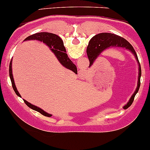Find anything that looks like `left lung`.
<instances>
[{"mask_svg": "<svg viewBox=\"0 0 150 150\" xmlns=\"http://www.w3.org/2000/svg\"><path fill=\"white\" fill-rule=\"evenodd\" d=\"M110 47H125L126 49H128L129 50L132 52L136 56V60L138 61V63L139 64V81H138V86L136 88V91L131 98L129 100L128 103L125 106L124 108H128L133 103V100H134V97L136 94H137L139 91V88H140V79L141 76H142V69H141L140 64H139V59H138L137 54H136V51H135L134 48L133 46L125 40V39L122 38L121 36H117V35L113 34V33H99V34L96 35V36H93L91 40L89 41L88 45L87 47V56H88V60H89V64H92L94 61L98 57L99 55L105 50V49L108 48Z\"/></svg>", "mask_w": 150, "mask_h": 150, "instance_id": "obj_1", "label": "left lung"}]
</instances>
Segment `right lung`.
<instances>
[{"label":"right lung","instance_id":"add662e5","mask_svg":"<svg viewBox=\"0 0 150 150\" xmlns=\"http://www.w3.org/2000/svg\"><path fill=\"white\" fill-rule=\"evenodd\" d=\"M39 40V41L45 43V44L50 47V50L54 53V54L56 55V56L57 57L58 60L60 62V63L62 64L64 67H65L67 68V69H70L71 71H72V72H75V73H77L76 66H75V65L72 63V62H71L70 59L68 58L67 54L66 53V49H65L64 46L63 41H62V40L59 36H57L56 34H54V33H47V32H41V33H35V34L31 35V36H28L27 38L25 40ZM9 77L11 81V84H12L13 89L15 91L16 94H17V96H19V97H20V94H19L18 91L17 90L15 84H14V79H13L12 70H11V60L9 64ZM24 102L29 108H30L33 109V110L40 112V114L45 116V117H51V114H47V113H46L45 111L42 110L40 108L36 107V106L30 104V103H29L28 102H27L25 100Z\"/></svg>","mask_w":150,"mask_h":150}]
</instances>
